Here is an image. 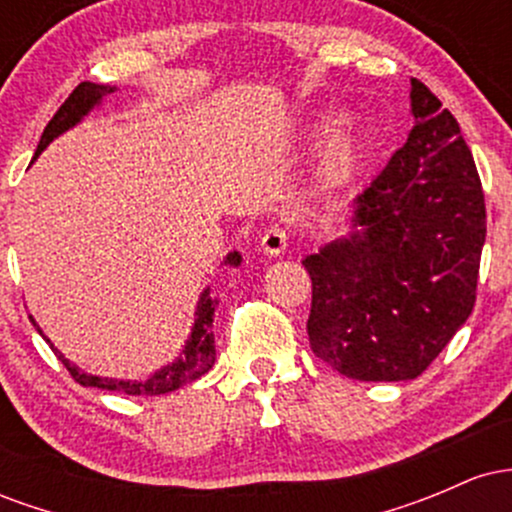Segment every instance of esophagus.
Wrapping results in <instances>:
<instances>
[{
    "label": "esophagus",
    "mask_w": 512,
    "mask_h": 512,
    "mask_svg": "<svg viewBox=\"0 0 512 512\" xmlns=\"http://www.w3.org/2000/svg\"><path fill=\"white\" fill-rule=\"evenodd\" d=\"M289 248V233L284 226H269L260 238V250L264 255L276 257Z\"/></svg>",
    "instance_id": "1"
}]
</instances>
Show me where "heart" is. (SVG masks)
Here are the masks:
<instances>
[{
  "label": "heart",
  "instance_id": "1",
  "mask_svg": "<svg viewBox=\"0 0 512 512\" xmlns=\"http://www.w3.org/2000/svg\"><path fill=\"white\" fill-rule=\"evenodd\" d=\"M358 142L351 132H337L332 142L327 144L325 156H322L320 168H317V180L325 190H339L346 182L354 178L358 168Z\"/></svg>",
  "mask_w": 512,
  "mask_h": 512
}]
</instances>
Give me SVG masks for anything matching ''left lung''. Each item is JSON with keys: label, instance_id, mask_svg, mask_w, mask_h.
<instances>
[{"label": "left lung", "instance_id": "obj_1", "mask_svg": "<svg viewBox=\"0 0 512 512\" xmlns=\"http://www.w3.org/2000/svg\"><path fill=\"white\" fill-rule=\"evenodd\" d=\"M411 127L354 199V231L303 260L310 349L354 380H414L477 301L486 204L460 125L411 79Z\"/></svg>", "mask_w": 512, "mask_h": 512}]
</instances>
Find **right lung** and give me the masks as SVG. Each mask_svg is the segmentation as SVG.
Returning <instances> with one entry per match:
<instances>
[{"instance_id":"1","label":"right lung","mask_w":512,"mask_h":512,"mask_svg":"<svg viewBox=\"0 0 512 512\" xmlns=\"http://www.w3.org/2000/svg\"><path fill=\"white\" fill-rule=\"evenodd\" d=\"M115 91V86H105V84H91V81H81L79 86L69 93V98L60 105L52 120L48 122V127L43 129V137H40L38 149H35V156L48 146L52 139L60 137L62 132H67L69 127H74L76 122H81V117L91 113V108H96L98 103L103 101L105 96ZM226 264H233L238 267L240 264V255L238 252H231L226 257ZM214 298L209 296V289L199 296L197 303V317H195V327H192L190 339H187L185 349L182 354L175 358L170 366H163L158 373L151 375L149 380H113V378H101V375H88L84 370H79L74 363H69L55 346L50 344V349L55 351L57 358L64 363V368L69 370V375L76 380L79 385L84 387H101V390H113V392H125V395H142V397H156V395H166V392L178 390V387L192 383L197 380L199 375H204L207 370L214 366V358H216V346H214V332H211V322H214V308H216ZM33 320V317H31ZM33 327L43 334L38 325Z\"/></svg>"}]
</instances>
